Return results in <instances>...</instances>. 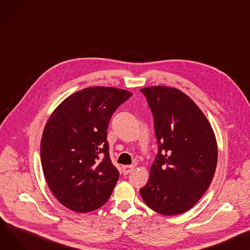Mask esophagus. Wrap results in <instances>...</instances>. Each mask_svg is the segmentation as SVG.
Returning <instances> with one entry per match:
<instances>
[{
  "mask_svg": "<svg viewBox=\"0 0 250 250\" xmlns=\"http://www.w3.org/2000/svg\"><path fill=\"white\" fill-rule=\"evenodd\" d=\"M132 170H134V166H132V165L123 166V173H124V175H127V174H129Z\"/></svg>",
  "mask_w": 250,
  "mask_h": 250,
  "instance_id": "obj_1",
  "label": "esophagus"
}]
</instances>
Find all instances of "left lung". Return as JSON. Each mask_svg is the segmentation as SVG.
<instances>
[{
	"instance_id": "8db88e82",
	"label": "left lung",
	"mask_w": 250,
	"mask_h": 250,
	"mask_svg": "<svg viewBox=\"0 0 250 250\" xmlns=\"http://www.w3.org/2000/svg\"><path fill=\"white\" fill-rule=\"evenodd\" d=\"M154 115L159 153L140 189L154 211L173 216L190 210L209 188L217 165V142L202 110L181 90L142 88Z\"/></svg>"
}]
</instances>
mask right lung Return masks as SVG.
Returning <instances> with one entry per match:
<instances>
[{
    "label": "right lung",
    "mask_w": 250,
    "mask_h": 250,
    "mask_svg": "<svg viewBox=\"0 0 250 250\" xmlns=\"http://www.w3.org/2000/svg\"><path fill=\"white\" fill-rule=\"evenodd\" d=\"M132 94L92 86L66 99L50 115L40 154L47 184L66 208L86 213L104 205L119 180L106 140L111 115Z\"/></svg>",
    "instance_id": "add662e5"
}]
</instances>
